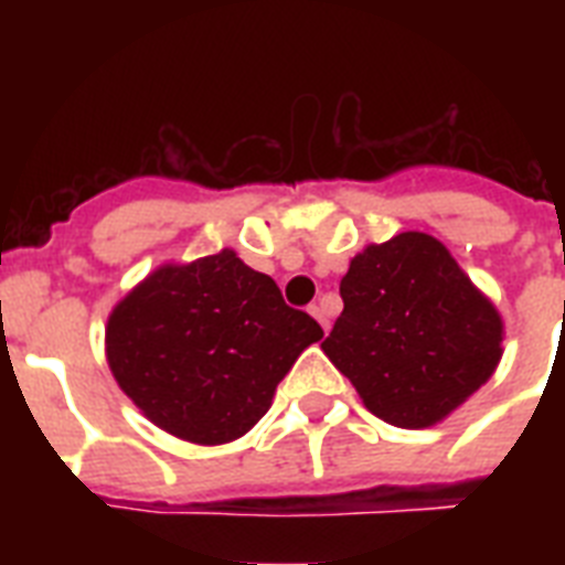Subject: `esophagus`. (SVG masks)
Instances as JSON below:
<instances>
[{"label": "esophagus", "instance_id": "esophagus-1", "mask_svg": "<svg viewBox=\"0 0 565 565\" xmlns=\"http://www.w3.org/2000/svg\"><path fill=\"white\" fill-rule=\"evenodd\" d=\"M308 310H310V317L317 319L319 326H322V331L328 334V331H331V322H328V313H326V308H322V301H313Z\"/></svg>", "mask_w": 565, "mask_h": 565}]
</instances>
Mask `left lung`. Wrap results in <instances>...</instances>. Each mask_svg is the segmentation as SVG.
I'll use <instances>...</instances> for the list:
<instances>
[{"label": "left lung", "mask_w": 565, "mask_h": 565, "mask_svg": "<svg viewBox=\"0 0 565 565\" xmlns=\"http://www.w3.org/2000/svg\"><path fill=\"white\" fill-rule=\"evenodd\" d=\"M340 296L322 352L395 428L437 425L499 366V310L430 234L404 231L363 248Z\"/></svg>", "instance_id": "obj_1"}]
</instances>
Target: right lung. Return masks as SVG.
Returning <instances> with one entry per match:
<instances>
[{
	"label": "right lung",
	"mask_w": 565,
	"mask_h": 565,
	"mask_svg": "<svg viewBox=\"0 0 565 565\" xmlns=\"http://www.w3.org/2000/svg\"><path fill=\"white\" fill-rule=\"evenodd\" d=\"M322 328L231 248L146 275L105 328L119 390L167 434L199 446L243 437Z\"/></svg>",
	"instance_id": "right-lung-1"
}]
</instances>
